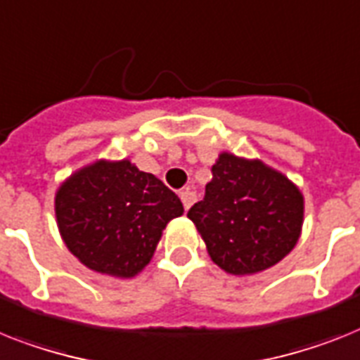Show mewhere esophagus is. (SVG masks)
Here are the masks:
<instances>
[{
    "mask_svg": "<svg viewBox=\"0 0 360 360\" xmlns=\"http://www.w3.org/2000/svg\"><path fill=\"white\" fill-rule=\"evenodd\" d=\"M179 195H181V201H183V207H185V210H188V208L192 207V205H194L195 198H198L194 190H190V188L183 190V192H181Z\"/></svg>",
    "mask_w": 360,
    "mask_h": 360,
    "instance_id": "34e87169",
    "label": "esophagus"
}]
</instances>
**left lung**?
Masks as SVG:
<instances>
[{"mask_svg": "<svg viewBox=\"0 0 360 360\" xmlns=\"http://www.w3.org/2000/svg\"><path fill=\"white\" fill-rule=\"evenodd\" d=\"M188 217L214 264L229 274H255L276 265L297 245L304 195L295 183L258 159L219 153L203 201Z\"/></svg>", "mask_w": 360, "mask_h": 360, "instance_id": "8db88e82", "label": "left lung"}]
</instances>
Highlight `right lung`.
I'll list each match as a JSON object with an SVG mask.
<instances>
[{"label":"right lung","mask_w":360,"mask_h":360,"mask_svg":"<svg viewBox=\"0 0 360 360\" xmlns=\"http://www.w3.org/2000/svg\"><path fill=\"white\" fill-rule=\"evenodd\" d=\"M54 212L63 243L86 267L131 278L150 264L181 199L153 174L122 161L84 166L56 190Z\"/></svg>","instance_id":"add662e5"}]
</instances>
